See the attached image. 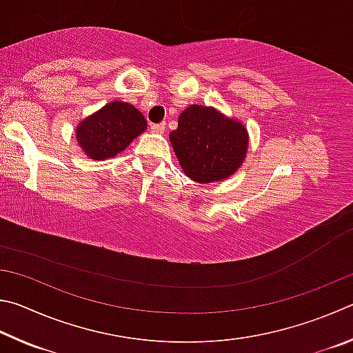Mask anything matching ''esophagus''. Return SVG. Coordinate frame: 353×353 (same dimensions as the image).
<instances>
[{"label":"esophagus","instance_id":"34e87169","mask_svg":"<svg viewBox=\"0 0 353 353\" xmlns=\"http://www.w3.org/2000/svg\"><path fill=\"white\" fill-rule=\"evenodd\" d=\"M165 130V123H153L150 125V132L154 134H163Z\"/></svg>","mask_w":353,"mask_h":353}]
</instances>
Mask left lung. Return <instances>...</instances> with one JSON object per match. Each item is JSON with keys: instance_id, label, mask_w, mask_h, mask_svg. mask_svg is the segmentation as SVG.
Returning a JSON list of instances; mask_svg holds the SVG:
<instances>
[{"instance_id": "1", "label": "left lung", "mask_w": 353, "mask_h": 353, "mask_svg": "<svg viewBox=\"0 0 353 353\" xmlns=\"http://www.w3.org/2000/svg\"><path fill=\"white\" fill-rule=\"evenodd\" d=\"M169 138L183 172L201 184L234 175L250 145L248 130L242 122L206 105H189Z\"/></svg>"}]
</instances>
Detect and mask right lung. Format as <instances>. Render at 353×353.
<instances>
[{
	"instance_id": "right-lung-1",
	"label": "right lung",
	"mask_w": 353,
	"mask_h": 353,
	"mask_svg": "<svg viewBox=\"0 0 353 353\" xmlns=\"http://www.w3.org/2000/svg\"><path fill=\"white\" fill-rule=\"evenodd\" d=\"M145 128V117L134 105L113 101L77 123L76 139L90 159L103 161L125 150Z\"/></svg>"
}]
</instances>
